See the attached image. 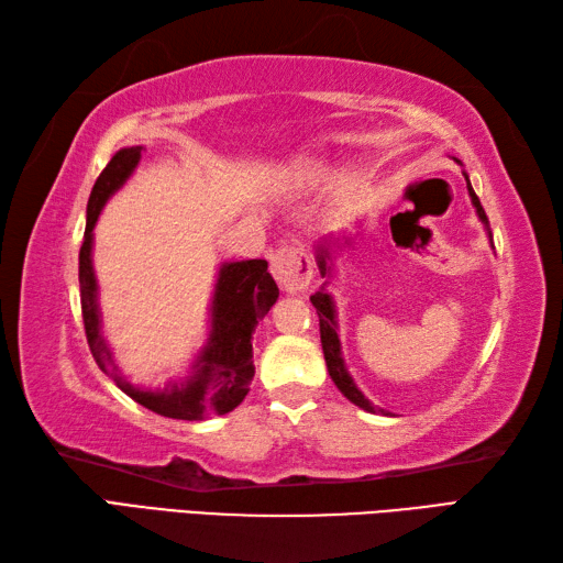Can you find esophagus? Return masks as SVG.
<instances>
[{
	"mask_svg": "<svg viewBox=\"0 0 563 563\" xmlns=\"http://www.w3.org/2000/svg\"><path fill=\"white\" fill-rule=\"evenodd\" d=\"M271 273L283 290L302 292L312 283V261L305 249L280 246L271 258Z\"/></svg>",
	"mask_w": 563,
	"mask_h": 563,
	"instance_id": "1",
	"label": "esophagus"
}]
</instances>
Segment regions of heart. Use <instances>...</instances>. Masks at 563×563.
<instances>
[{
	"label": "heart",
	"instance_id": "b5f03b06",
	"mask_svg": "<svg viewBox=\"0 0 563 563\" xmlns=\"http://www.w3.org/2000/svg\"><path fill=\"white\" fill-rule=\"evenodd\" d=\"M331 174H333V169L324 159L297 157V159H290L288 164H283V169L278 172V178L285 188L292 190V194H309V190L327 186ZM355 190H357V176L345 174L339 178L336 186H333V200L336 202L349 200V198H353Z\"/></svg>",
	"mask_w": 563,
	"mask_h": 563
}]
</instances>
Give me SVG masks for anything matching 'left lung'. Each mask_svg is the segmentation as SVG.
Here are the masks:
<instances>
[{"instance_id": "left-lung-1", "label": "left lung", "mask_w": 563, "mask_h": 563, "mask_svg": "<svg viewBox=\"0 0 563 563\" xmlns=\"http://www.w3.org/2000/svg\"><path fill=\"white\" fill-rule=\"evenodd\" d=\"M460 166L462 162L454 159ZM464 178H466V190H470V198H472V206L476 210V214H479V220L484 224L486 230V236H488V244L494 246V236H492V227H488V220H486V212L482 208L479 198H476L474 188L470 184V176H466V172H462ZM363 227V220L355 222V230H361ZM361 234V232H355ZM353 232L343 230L339 234H329V236H321L317 242V266H319V273L321 278H327V283L321 285V288L309 297L312 300V305L317 307V314H319V333H321V349H324V361H327V367H329V375L333 379V385H336L341 389V394L349 401H353L355 406H361L363 411H369V413H385V409H375L373 401H369L365 394L357 389V385L353 382L349 367H345V361H343V353H341V339H339V319H336V302H333L331 292L327 290V285L333 280V273H336V258L343 254L345 249L353 246Z\"/></svg>"}]
</instances>
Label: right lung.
Instances as JSON below:
<instances>
[{"mask_svg":"<svg viewBox=\"0 0 563 563\" xmlns=\"http://www.w3.org/2000/svg\"><path fill=\"white\" fill-rule=\"evenodd\" d=\"M140 159L142 145L118 150L91 188L87 202V230H84V242L79 249L84 329H87L93 361L130 399L166 418L206 421L208 416L234 411L244 401L256 373L251 339H254L258 321L278 300L280 290L263 258L220 263L210 300L208 339L190 363L188 373L169 379L164 387H140L125 379L115 365L111 343L103 336L99 280L97 271H93V227H97L106 202L135 174Z\"/></svg>","mask_w":563,"mask_h":563,"instance_id":"add662e5","label":"right lung"}]
</instances>
